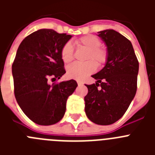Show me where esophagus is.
Instances as JSON below:
<instances>
[{
	"label": "esophagus",
	"instance_id": "1",
	"mask_svg": "<svg viewBox=\"0 0 155 155\" xmlns=\"http://www.w3.org/2000/svg\"><path fill=\"white\" fill-rule=\"evenodd\" d=\"M77 83H78V86L83 85V82L81 81H77Z\"/></svg>",
	"mask_w": 155,
	"mask_h": 155
}]
</instances>
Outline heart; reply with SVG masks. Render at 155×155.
I'll use <instances>...</instances> for the list:
<instances>
[{"label": "heart", "instance_id": "b5f03b06", "mask_svg": "<svg viewBox=\"0 0 155 155\" xmlns=\"http://www.w3.org/2000/svg\"><path fill=\"white\" fill-rule=\"evenodd\" d=\"M78 46L87 50L85 61L83 64L74 63L68 66L67 74L69 78L77 80H83L94 72L96 70V64L102 66L107 61V51L100 47V41L94 35H85L76 40ZM61 57L64 63L68 64L73 61L74 48L71 42H67L61 50Z\"/></svg>", "mask_w": 155, "mask_h": 155}]
</instances>
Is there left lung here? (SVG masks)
<instances>
[{
	"instance_id": "1",
	"label": "left lung",
	"mask_w": 155,
	"mask_h": 155,
	"mask_svg": "<svg viewBox=\"0 0 155 155\" xmlns=\"http://www.w3.org/2000/svg\"><path fill=\"white\" fill-rule=\"evenodd\" d=\"M107 47L103 68L92 75L95 84L86 85L85 113L98 125H110L124 116L137 91L139 63L132 43L113 29L98 31Z\"/></svg>"
}]
</instances>
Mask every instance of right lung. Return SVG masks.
<instances>
[{
	"label": "right lung",
	"mask_w": 155,
	"mask_h": 155,
	"mask_svg": "<svg viewBox=\"0 0 155 155\" xmlns=\"http://www.w3.org/2000/svg\"><path fill=\"white\" fill-rule=\"evenodd\" d=\"M72 35L42 28L25 37L12 64L15 96L23 113L35 124L53 125L64 117L66 102L78 84L70 80L50 84L66 73L63 46Z\"/></svg>",
	"instance_id": "1"
}]
</instances>
